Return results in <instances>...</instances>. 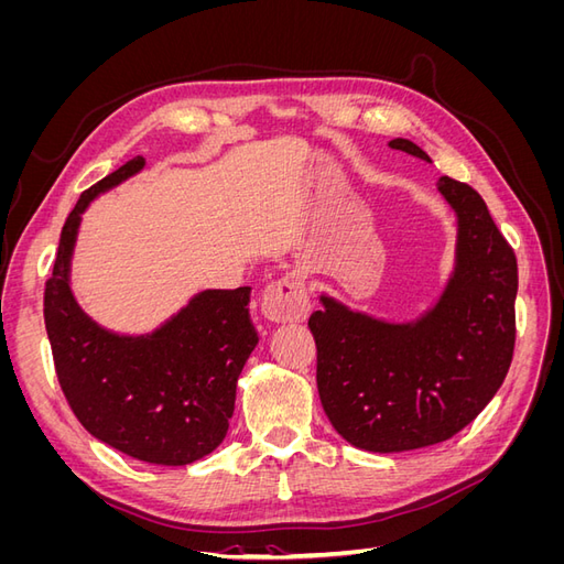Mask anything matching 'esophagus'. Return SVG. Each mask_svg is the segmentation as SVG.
<instances>
[{"mask_svg": "<svg viewBox=\"0 0 564 564\" xmlns=\"http://www.w3.org/2000/svg\"><path fill=\"white\" fill-rule=\"evenodd\" d=\"M263 315L272 322H301L311 313V299L299 270L270 282L261 299Z\"/></svg>", "mask_w": 564, "mask_h": 564, "instance_id": "34e87169", "label": "esophagus"}]
</instances>
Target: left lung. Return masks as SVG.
<instances>
[{"label":"left lung","instance_id":"1","mask_svg":"<svg viewBox=\"0 0 564 564\" xmlns=\"http://www.w3.org/2000/svg\"><path fill=\"white\" fill-rule=\"evenodd\" d=\"M390 148L431 162L406 139ZM437 191L458 220L456 265L445 292L414 322H386L319 296L308 327L317 390L336 433L352 447L392 454L445 442L501 388L516 348L518 261L468 183Z\"/></svg>","mask_w":564,"mask_h":564}]
</instances>
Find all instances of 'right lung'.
<instances>
[{"mask_svg":"<svg viewBox=\"0 0 564 564\" xmlns=\"http://www.w3.org/2000/svg\"><path fill=\"white\" fill-rule=\"evenodd\" d=\"M143 164L133 158L82 193L46 280L44 324L61 390L84 429L145 464L187 466L212 454L228 433L237 379L259 344L249 315L251 286L207 289L143 336L98 327L70 292L84 209Z\"/></svg>","mask_w":564,"mask_h":564,"instance_id":"right-lung-1","label":"right lung"}]
</instances>
